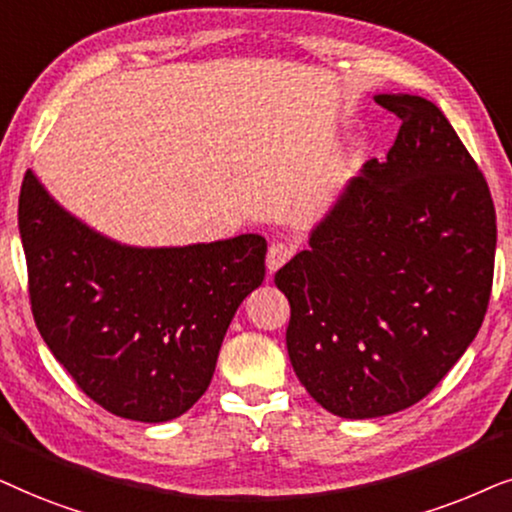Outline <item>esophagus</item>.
Here are the masks:
<instances>
[{
    "mask_svg": "<svg viewBox=\"0 0 512 512\" xmlns=\"http://www.w3.org/2000/svg\"><path fill=\"white\" fill-rule=\"evenodd\" d=\"M295 255V245L292 243H285V241H274L269 245V252H267V267L269 271H278L283 267L285 262L290 260V257Z\"/></svg>",
    "mask_w": 512,
    "mask_h": 512,
    "instance_id": "34e87169",
    "label": "esophagus"
}]
</instances>
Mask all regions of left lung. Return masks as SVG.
<instances>
[{
  "instance_id": "left-lung-1",
  "label": "left lung",
  "mask_w": 512,
  "mask_h": 512,
  "mask_svg": "<svg viewBox=\"0 0 512 512\" xmlns=\"http://www.w3.org/2000/svg\"><path fill=\"white\" fill-rule=\"evenodd\" d=\"M374 100L403 121L386 161L365 163L274 278L292 370L344 419L426 398L478 335L494 281L496 210L478 163L431 100Z\"/></svg>"
}]
</instances>
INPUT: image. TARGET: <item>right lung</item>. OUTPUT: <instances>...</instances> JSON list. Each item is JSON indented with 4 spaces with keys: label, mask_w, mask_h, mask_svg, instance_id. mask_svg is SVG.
<instances>
[{
    "label": "right lung",
    "mask_w": 512,
    "mask_h": 512,
    "mask_svg": "<svg viewBox=\"0 0 512 512\" xmlns=\"http://www.w3.org/2000/svg\"><path fill=\"white\" fill-rule=\"evenodd\" d=\"M39 335L93 403L159 424L206 393L238 304L264 281L267 241L128 248L65 213L32 170L18 196Z\"/></svg>",
    "instance_id": "obj_1"
}]
</instances>
